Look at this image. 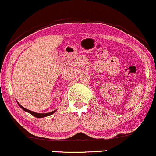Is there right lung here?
Listing matches in <instances>:
<instances>
[{
    "instance_id": "obj_1",
    "label": "right lung",
    "mask_w": 156,
    "mask_h": 156,
    "mask_svg": "<svg viewBox=\"0 0 156 156\" xmlns=\"http://www.w3.org/2000/svg\"><path fill=\"white\" fill-rule=\"evenodd\" d=\"M18 105H20V107L22 109V110H24V111L29 112V113H30L32 115L35 116V117H36V118H39V119H41V118L46 117V116H48V115H52V114L54 113V112H56V110H54V111L50 112H47V113H37V112H33V111H31V110H27V109L24 108V107H22L21 105L20 104V103H18Z\"/></svg>"
}]
</instances>
